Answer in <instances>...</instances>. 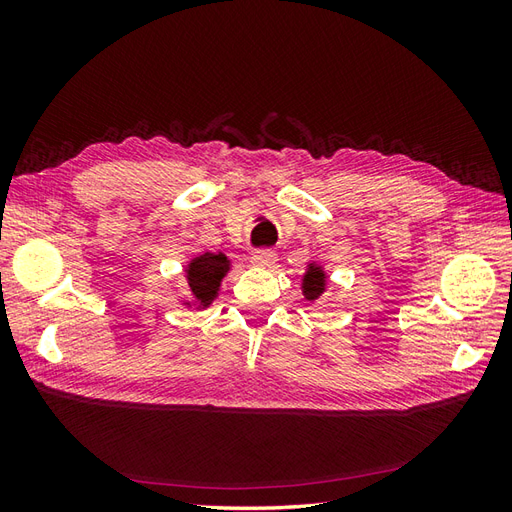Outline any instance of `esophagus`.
I'll use <instances>...</instances> for the list:
<instances>
[{"instance_id":"esophagus-1","label":"esophagus","mask_w":512,"mask_h":512,"mask_svg":"<svg viewBox=\"0 0 512 512\" xmlns=\"http://www.w3.org/2000/svg\"><path fill=\"white\" fill-rule=\"evenodd\" d=\"M275 260L277 256L271 250H258L252 254V265L258 269H271L275 265Z\"/></svg>"}]
</instances>
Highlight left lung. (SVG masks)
I'll list each match as a JSON object with an SVG mask.
<instances>
[{"instance_id":"left-lung-1","label":"left lung","mask_w":512,"mask_h":512,"mask_svg":"<svg viewBox=\"0 0 512 512\" xmlns=\"http://www.w3.org/2000/svg\"><path fill=\"white\" fill-rule=\"evenodd\" d=\"M327 280L329 275L324 271L320 262H309L307 271L301 280V290L307 303H316L324 292H327Z\"/></svg>"}]
</instances>
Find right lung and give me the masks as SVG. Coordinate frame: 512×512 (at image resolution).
<instances>
[{
  "mask_svg": "<svg viewBox=\"0 0 512 512\" xmlns=\"http://www.w3.org/2000/svg\"><path fill=\"white\" fill-rule=\"evenodd\" d=\"M232 269V262L224 252L196 254L185 265V282L188 294H183L179 303L188 309H207L220 297L224 277Z\"/></svg>",
  "mask_w": 512,
  "mask_h": 512,
  "instance_id": "1",
  "label": "right lung"
}]
</instances>
